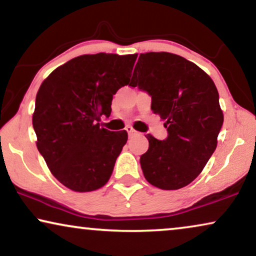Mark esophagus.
<instances>
[{
  "label": "esophagus",
  "instance_id": "1",
  "mask_svg": "<svg viewBox=\"0 0 256 256\" xmlns=\"http://www.w3.org/2000/svg\"><path fill=\"white\" fill-rule=\"evenodd\" d=\"M126 130H127V132H128V134H129V135H138V132H136L134 128H132V127H130V126H128V127H127V128H126Z\"/></svg>",
  "mask_w": 256,
  "mask_h": 256
}]
</instances>
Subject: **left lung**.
I'll list each match as a JSON object with an SVG mask.
<instances>
[{
	"instance_id": "obj_1",
	"label": "left lung",
	"mask_w": 256,
	"mask_h": 256,
	"mask_svg": "<svg viewBox=\"0 0 256 256\" xmlns=\"http://www.w3.org/2000/svg\"><path fill=\"white\" fill-rule=\"evenodd\" d=\"M129 86L152 96V110L164 120L168 138L146 135L140 158L146 180L162 190H178L198 177L214 152L224 122L218 90L208 73L170 52L141 54Z\"/></svg>"
}]
</instances>
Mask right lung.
Returning <instances> with one entry per match:
<instances>
[{"label":"right lung","instance_id":"1","mask_svg":"<svg viewBox=\"0 0 256 256\" xmlns=\"http://www.w3.org/2000/svg\"><path fill=\"white\" fill-rule=\"evenodd\" d=\"M138 54H82L42 82L32 126L36 146L51 174L70 190L90 192L110 180L127 143L126 130L100 128L113 96L128 85Z\"/></svg>","mask_w":256,"mask_h":256}]
</instances>
